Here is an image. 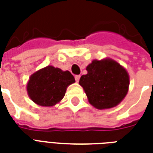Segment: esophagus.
I'll return each instance as SVG.
<instances>
[{"mask_svg": "<svg viewBox=\"0 0 153 153\" xmlns=\"http://www.w3.org/2000/svg\"><path fill=\"white\" fill-rule=\"evenodd\" d=\"M74 78H75V81H76L77 83H78V82L79 81L80 75H75V77H74Z\"/></svg>", "mask_w": 153, "mask_h": 153, "instance_id": "esophagus-1", "label": "esophagus"}]
</instances>
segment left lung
Instances as JSON below:
<instances>
[{"instance_id": "left-lung-1", "label": "left lung", "mask_w": 153, "mask_h": 153, "mask_svg": "<svg viewBox=\"0 0 153 153\" xmlns=\"http://www.w3.org/2000/svg\"><path fill=\"white\" fill-rule=\"evenodd\" d=\"M88 74L79 79L89 103L99 110L110 109L127 95L129 75L125 68L111 58L93 60L86 68Z\"/></svg>"}]
</instances>
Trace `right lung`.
Listing matches in <instances>:
<instances>
[{"instance_id": "add662e5", "label": "right lung", "mask_w": 153, "mask_h": 153, "mask_svg": "<svg viewBox=\"0 0 153 153\" xmlns=\"http://www.w3.org/2000/svg\"><path fill=\"white\" fill-rule=\"evenodd\" d=\"M75 79L70 71L48 65L29 77L27 93L29 98L41 106H53L63 99L66 89Z\"/></svg>"}]
</instances>
